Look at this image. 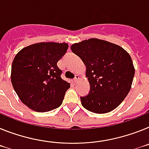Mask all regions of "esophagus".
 I'll list each match as a JSON object with an SVG mask.
<instances>
[{"label":"esophagus","mask_w":149,"mask_h":149,"mask_svg":"<svg viewBox=\"0 0 149 149\" xmlns=\"http://www.w3.org/2000/svg\"><path fill=\"white\" fill-rule=\"evenodd\" d=\"M79 76H78V75H76V76H75V78L73 79V82H77L79 81Z\"/></svg>","instance_id":"obj_1"}]
</instances>
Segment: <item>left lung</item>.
Listing matches in <instances>:
<instances>
[{
    "mask_svg": "<svg viewBox=\"0 0 149 149\" xmlns=\"http://www.w3.org/2000/svg\"><path fill=\"white\" fill-rule=\"evenodd\" d=\"M86 66L90 91L81 97L82 107L90 112L107 113L118 107L131 88L135 69L130 55L116 44L97 38L71 46Z\"/></svg>",
    "mask_w": 149,
    "mask_h": 149,
    "instance_id": "left-lung-1",
    "label": "left lung"
}]
</instances>
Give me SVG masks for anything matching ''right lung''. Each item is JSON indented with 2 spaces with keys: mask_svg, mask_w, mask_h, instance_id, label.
<instances>
[{
  "mask_svg": "<svg viewBox=\"0 0 149 149\" xmlns=\"http://www.w3.org/2000/svg\"><path fill=\"white\" fill-rule=\"evenodd\" d=\"M68 44L39 42L23 48L13 61L11 82L21 101L32 110L46 112L61 105L70 83L61 77L57 63Z\"/></svg>",
  "mask_w": 149,
  "mask_h": 149,
  "instance_id": "right-lung-1",
  "label": "right lung"
}]
</instances>
